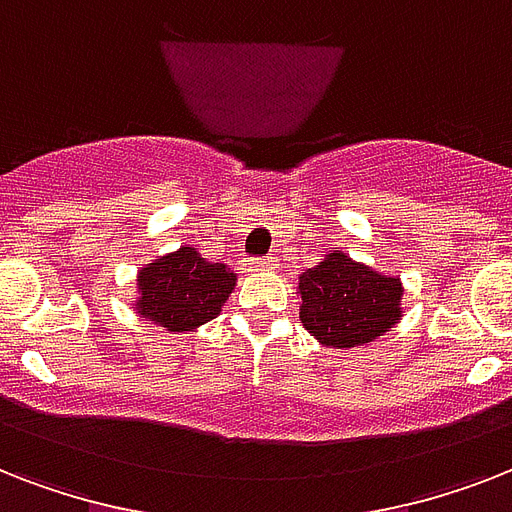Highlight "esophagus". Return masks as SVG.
<instances>
[{"label": "esophagus", "instance_id": "esophagus-1", "mask_svg": "<svg viewBox=\"0 0 512 512\" xmlns=\"http://www.w3.org/2000/svg\"><path fill=\"white\" fill-rule=\"evenodd\" d=\"M271 268H276V260L273 257H268V260H249V271H271Z\"/></svg>", "mask_w": 512, "mask_h": 512}]
</instances>
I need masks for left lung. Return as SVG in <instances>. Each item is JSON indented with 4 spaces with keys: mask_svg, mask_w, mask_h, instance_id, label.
I'll use <instances>...</instances> for the list:
<instances>
[{
    "mask_svg": "<svg viewBox=\"0 0 512 512\" xmlns=\"http://www.w3.org/2000/svg\"><path fill=\"white\" fill-rule=\"evenodd\" d=\"M300 321L321 345L356 348L390 332L401 319L404 287L332 249L300 276Z\"/></svg>",
    "mask_w": 512,
    "mask_h": 512,
    "instance_id": "8db88e82",
    "label": "left lung"
}]
</instances>
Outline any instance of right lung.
I'll return each instance as SVG.
<instances>
[{
  "label": "right lung",
  "mask_w": 512,
  "mask_h": 512,
  "mask_svg": "<svg viewBox=\"0 0 512 512\" xmlns=\"http://www.w3.org/2000/svg\"><path fill=\"white\" fill-rule=\"evenodd\" d=\"M236 287V273L223 263H207L193 247L159 257L138 273L140 319L167 332H193L215 319Z\"/></svg>",
  "instance_id": "1"
}]
</instances>
